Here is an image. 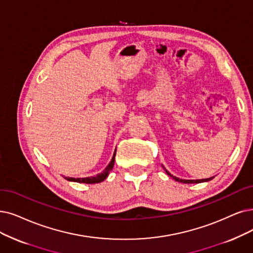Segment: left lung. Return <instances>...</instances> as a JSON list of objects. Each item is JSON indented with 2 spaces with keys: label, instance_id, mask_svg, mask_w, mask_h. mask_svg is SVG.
Instances as JSON below:
<instances>
[{
  "label": "left lung",
  "instance_id": "8db88e82",
  "mask_svg": "<svg viewBox=\"0 0 253 253\" xmlns=\"http://www.w3.org/2000/svg\"><path fill=\"white\" fill-rule=\"evenodd\" d=\"M163 168H164V166H163ZM165 169V168H164ZM165 171H166V173L169 175V176H171L172 177L173 179H175L176 181H179V183H184V184H199V183H204V181H209V180H211V179H213V177H210V178H203V179H183V178H179V177H176V176H173L172 174H171L169 171H167L166 169H165Z\"/></svg>",
  "mask_w": 253,
  "mask_h": 253
}]
</instances>
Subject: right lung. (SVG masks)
Here are the masks:
<instances>
[{
  "instance_id": "obj_1",
  "label": "right lung",
  "mask_w": 253,
  "mask_h": 253,
  "mask_svg": "<svg viewBox=\"0 0 253 253\" xmlns=\"http://www.w3.org/2000/svg\"><path fill=\"white\" fill-rule=\"evenodd\" d=\"M115 155H116V149H115L114 154H113L112 160H111L109 165L105 168V170L103 171L102 173H98L95 176H90V177H82V178H80V177H78V178H75V177H64V178L69 180V181H76V183H83V184H97V183H100V181H104L107 178V176L109 175L110 171L113 169L114 161H115Z\"/></svg>"
}]
</instances>
